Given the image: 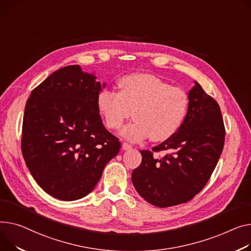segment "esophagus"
Wrapping results in <instances>:
<instances>
[{
	"label": "esophagus",
	"mask_w": 251,
	"mask_h": 251,
	"mask_svg": "<svg viewBox=\"0 0 251 251\" xmlns=\"http://www.w3.org/2000/svg\"><path fill=\"white\" fill-rule=\"evenodd\" d=\"M122 148H123L124 150H129V149L132 148V146H131L129 143L124 142V143H122Z\"/></svg>",
	"instance_id": "1"
}]
</instances>
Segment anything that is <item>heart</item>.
<instances>
[{
	"label": "heart",
	"mask_w": 251,
	"mask_h": 251,
	"mask_svg": "<svg viewBox=\"0 0 251 251\" xmlns=\"http://www.w3.org/2000/svg\"><path fill=\"white\" fill-rule=\"evenodd\" d=\"M118 86L119 93L105 89L99 94L98 109L113 130L121 128L133 114L135 121L121 132L124 138L141 141L149 136L153 142L164 141L185 121L190 98L183 90L147 74L125 75Z\"/></svg>",
	"instance_id": "b5f03b06"
}]
</instances>
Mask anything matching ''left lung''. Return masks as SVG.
Here are the masks:
<instances>
[{
    "label": "left lung",
    "mask_w": 251,
    "mask_h": 251,
    "mask_svg": "<svg viewBox=\"0 0 251 251\" xmlns=\"http://www.w3.org/2000/svg\"><path fill=\"white\" fill-rule=\"evenodd\" d=\"M185 121L171 138L152 148L169 151L162 158L141 150V164L132 173L137 193L153 206L187 203L202 191L222 153L225 128L220 107L200 83L189 92Z\"/></svg>",
    "instance_id": "left-lung-1"
}]
</instances>
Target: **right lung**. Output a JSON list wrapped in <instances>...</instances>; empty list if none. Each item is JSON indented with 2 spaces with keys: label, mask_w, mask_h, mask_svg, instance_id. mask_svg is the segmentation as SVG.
I'll list each match as a JSON object with an SVG mask.
<instances>
[{
  "label": "right lung",
  "mask_w": 251,
  "mask_h": 251,
  "mask_svg": "<svg viewBox=\"0 0 251 251\" xmlns=\"http://www.w3.org/2000/svg\"><path fill=\"white\" fill-rule=\"evenodd\" d=\"M77 64L57 70L32 91L25 106L21 148L40 188L62 201L90 194L120 150L98 109L106 82Z\"/></svg>",
  "instance_id": "add662e5"
}]
</instances>
